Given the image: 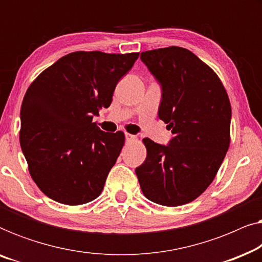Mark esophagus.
I'll return each instance as SVG.
<instances>
[{
    "instance_id": "1",
    "label": "esophagus",
    "mask_w": 262,
    "mask_h": 262,
    "mask_svg": "<svg viewBox=\"0 0 262 262\" xmlns=\"http://www.w3.org/2000/svg\"><path fill=\"white\" fill-rule=\"evenodd\" d=\"M137 141H138L137 136H134V135H130V134L126 135V142L127 143H134V142H137Z\"/></svg>"
}]
</instances>
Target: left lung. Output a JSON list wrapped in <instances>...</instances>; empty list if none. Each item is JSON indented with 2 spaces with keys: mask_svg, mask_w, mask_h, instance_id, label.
<instances>
[{
  "mask_svg": "<svg viewBox=\"0 0 262 262\" xmlns=\"http://www.w3.org/2000/svg\"><path fill=\"white\" fill-rule=\"evenodd\" d=\"M141 59L162 85L159 117L174 137L167 146L143 139L146 159L136 174L149 200L180 206L204 193L227 155L230 100L218 75L187 49L150 50Z\"/></svg>",
  "mask_w": 262,
  "mask_h": 262,
  "instance_id": "1",
  "label": "left lung"
}]
</instances>
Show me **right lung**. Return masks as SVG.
Segmentation results:
<instances>
[{
	"label": "right lung",
	"instance_id": "right-lung-1",
	"mask_svg": "<svg viewBox=\"0 0 262 262\" xmlns=\"http://www.w3.org/2000/svg\"><path fill=\"white\" fill-rule=\"evenodd\" d=\"M139 56L76 51L32 82L21 105L20 145L32 179L49 198L82 205L98 198L125 143L93 116L110 107L118 81Z\"/></svg>",
	"mask_w": 262,
	"mask_h": 262
}]
</instances>
